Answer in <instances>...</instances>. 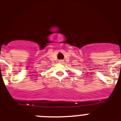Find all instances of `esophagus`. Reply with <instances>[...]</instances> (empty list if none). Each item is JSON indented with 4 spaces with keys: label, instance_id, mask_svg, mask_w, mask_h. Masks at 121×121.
<instances>
[{
    "label": "esophagus",
    "instance_id": "obj_1",
    "mask_svg": "<svg viewBox=\"0 0 121 121\" xmlns=\"http://www.w3.org/2000/svg\"><path fill=\"white\" fill-rule=\"evenodd\" d=\"M60 62H63V60H60Z\"/></svg>",
    "mask_w": 121,
    "mask_h": 121
}]
</instances>
